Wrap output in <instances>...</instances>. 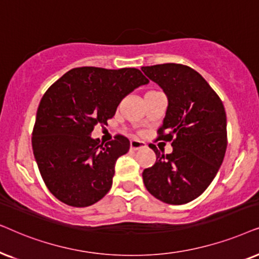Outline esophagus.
Masks as SVG:
<instances>
[{
	"label": "esophagus",
	"instance_id": "esophagus-1",
	"mask_svg": "<svg viewBox=\"0 0 259 259\" xmlns=\"http://www.w3.org/2000/svg\"><path fill=\"white\" fill-rule=\"evenodd\" d=\"M147 144L142 142V141H139V140H132V142H130V148L134 150H139V149H142V148H146Z\"/></svg>",
	"mask_w": 259,
	"mask_h": 259
}]
</instances>
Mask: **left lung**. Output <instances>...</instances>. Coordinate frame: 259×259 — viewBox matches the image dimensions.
Wrapping results in <instances>:
<instances>
[{
  "label": "left lung",
  "instance_id": "left-lung-1",
  "mask_svg": "<svg viewBox=\"0 0 259 259\" xmlns=\"http://www.w3.org/2000/svg\"><path fill=\"white\" fill-rule=\"evenodd\" d=\"M141 70L168 99L157 140L173 141V151L167 155L149 146L156 162L143 170L144 186L165 204H187L206 191L223 163L227 147L225 109L201 74L186 65Z\"/></svg>",
  "mask_w": 259,
  "mask_h": 259
}]
</instances>
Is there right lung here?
<instances>
[{
  "instance_id": "1",
  "label": "right lung",
  "mask_w": 259,
  "mask_h": 259,
  "mask_svg": "<svg viewBox=\"0 0 259 259\" xmlns=\"http://www.w3.org/2000/svg\"><path fill=\"white\" fill-rule=\"evenodd\" d=\"M149 80L137 68H72L41 98L33 129L35 161L47 188L64 204L88 207L112 186L117 158L130 141L117 135L105 144L92 139L112 118L122 99Z\"/></svg>"
}]
</instances>
